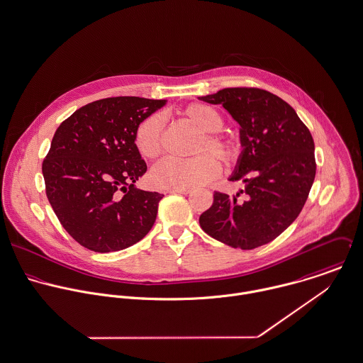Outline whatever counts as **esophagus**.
<instances>
[{
	"label": "esophagus",
	"instance_id": "34e87169",
	"mask_svg": "<svg viewBox=\"0 0 363 363\" xmlns=\"http://www.w3.org/2000/svg\"><path fill=\"white\" fill-rule=\"evenodd\" d=\"M191 191H192L191 188H169L168 194H182V195H186Z\"/></svg>",
	"mask_w": 363,
	"mask_h": 363
}]
</instances>
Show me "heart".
<instances>
[{"mask_svg": "<svg viewBox=\"0 0 363 363\" xmlns=\"http://www.w3.org/2000/svg\"><path fill=\"white\" fill-rule=\"evenodd\" d=\"M179 118L202 132L195 139L189 160L165 158L150 172V179L160 188H192L215 179L220 174V164L212 155L230 165L240 157V145L218 130L223 128V118L218 111L205 104H189L178 111ZM135 145L145 160H155L162 152L164 122L160 115H150L135 130Z\"/></svg>", "mask_w": 363, "mask_h": 363, "instance_id": "heart-1", "label": "heart"}]
</instances>
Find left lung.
<instances>
[{"label": "left lung", "mask_w": 363, "mask_h": 363, "mask_svg": "<svg viewBox=\"0 0 363 363\" xmlns=\"http://www.w3.org/2000/svg\"><path fill=\"white\" fill-rule=\"evenodd\" d=\"M199 99L221 104L240 123L244 148L230 181L245 184L235 196L215 191L199 224L233 248L261 247L289 227L308 198L315 177L311 133L288 102L261 88H224Z\"/></svg>", "instance_id": "8db88e82"}]
</instances>
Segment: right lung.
Returning <instances> with one entry per match:
<instances>
[{
	"label": "right lung",
	"instance_id": "1",
	"mask_svg": "<svg viewBox=\"0 0 363 363\" xmlns=\"http://www.w3.org/2000/svg\"><path fill=\"white\" fill-rule=\"evenodd\" d=\"M164 104L104 98L77 109L57 128L42 172L56 216L79 245L95 252L119 251L152 227L162 195L135 188L147 171L135 130Z\"/></svg>",
	"mask_w": 363,
	"mask_h": 363
}]
</instances>
